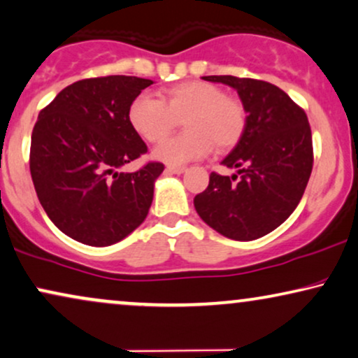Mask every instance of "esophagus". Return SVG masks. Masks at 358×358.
Returning <instances> with one entry per match:
<instances>
[{
    "label": "esophagus",
    "instance_id": "1",
    "mask_svg": "<svg viewBox=\"0 0 358 358\" xmlns=\"http://www.w3.org/2000/svg\"><path fill=\"white\" fill-rule=\"evenodd\" d=\"M166 171L171 174H182L185 171V166H168Z\"/></svg>",
    "mask_w": 358,
    "mask_h": 358
}]
</instances>
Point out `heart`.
Returning a JSON list of instances; mask_svg holds the SVG:
<instances>
[{"instance_id": "1", "label": "heart", "mask_w": 358, "mask_h": 358, "mask_svg": "<svg viewBox=\"0 0 358 358\" xmlns=\"http://www.w3.org/2000/svg\"><path fill=\"white\" fill-rule=\"evenodd\" d=\"M184 120L185 133L162 141L155 157L168 164L207 156L234 148L247 129V108L235 96L225 95L219 85L184 82L166 90L164 100L141 94L128 106V122L148 143L164 139Z\"/></svg>"}]
</instances>
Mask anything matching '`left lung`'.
Returning <instances> with one entry per match:
<instances>
[{
    "label": "left lung",
    "mask_w": 358,
    "mask_h": 358,
    "mask_svg": "<svg viewBox=\"0 0 358 358\" xmlns=\"http://www.w3.org/2000/svg\"><path fill=\"white\" fill-rule=\"evenodd\" d=\"M234 87L247 108V129L222 161L238 171L210 174L194 207L227 238L250 241L278 229L294 212L313 171V134L304 110L270 82L234 76L202 77Z\"/></svg>",
    "instance_id": "8db88e82"
}]
</instances>
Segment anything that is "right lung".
Wrapping results in <instances>:
<instances>
[{
	"label": "right lung",
	"instance_id": "1",
	"mask_svg": "<svg viewBox=\"0 0 358 358\" xmlns=\"http://www.w3.org/2000/svg\"><path fill=\"white\" fill-rule=\"evenodd\" d=\"M151 83L129 76L83 78L37 117L29 155L36 194L54 225L80 243H117L150 212L164 164L118 169L148 152L128 122V106Z\"/></svg>",
	"mask_w": 358,
	"mask_h": 358
}]
</instances>
